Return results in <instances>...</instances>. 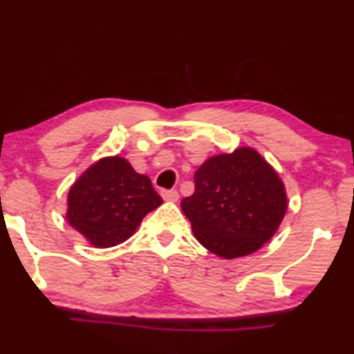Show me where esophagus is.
Returning a JSON list of instances; mask_svg holds the SVG:
<instances>
[{
	"mask_svg": "<svg viewBox=\"0 0 354 354\" xmlns=\"http://www.w3.org/2000/svg\"><path fill=\"white\" fill-rule=\"evenodd\" d=\"M161 196H163V199H166V201H178L180 199V194H178L176 189H163L161 191Z\"/></svg>",
	"mask_w": 354,
	"mask_h": 354,
	"instance_id": "1",
	"label": "esophagus"
}]
</instances>
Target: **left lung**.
Masks as SVG:
<instances>
[{"label": "left lung", "instance_id": "left-lung-1", "mask_svg": "<svg viewBox=\"0 0 354 354\" xmlns=\"http://www.w3.org/2000/svg\"><path fill=\"white\" fill-rule=\"evenodd\" d=\"M181 209L207 250L236 259L270 241L287 211V194L274 168L244 147L204 161Z\"/></svg>", "mask_w": 354, "mask_h": 354}]
</instances>
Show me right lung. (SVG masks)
Instances as JSON below:
<instances>
[{"mask_svg": "<svg viewBox=\"0 0 354 354\" xmlns=\"http://www.w3.org/2000/svg\"><path fill=\"white\" fill-rule=\"evenodd\" d=\"M163 203L150 178L138 174L120 156L93 163L72 185L67 221L93 247L122 244L148 212Z\"/></svg>", "mask_w": 354, "mask_h": 354, "instance_id": "1", "label": "right lung"}]
</instances>
